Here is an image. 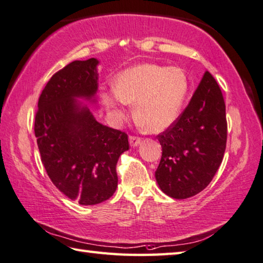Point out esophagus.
<instances>
[{
	"label": "esophagus",
	"mask_w": 263,
	"mask_h": 263,
	"mask_svg": "<svg viewBox=\"0 0 263 263\" xmlns=\"http://www.w3.org/2000/svg\"><path fill=\"white\" fill-rule=\"evenodd\" d=\"M129 143H130V146L135 148V146L139 145L141 143V139L136 136H129Z\"/></svg>",
	"instance_id": "obj_1"
}]
</instances>
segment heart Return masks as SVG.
Listing matches in <instances>:
<instances>
[{
	"label": "heart",
	"instance_id": "obj_1",
	"mask_svg": "<svg viewBox=\"0 0 263 263\" xmlns=\"http://www.w3.org/2000/svg\"><path fill=\"white\" fill-rule=\"evenodd\" d=\"M187 91V75L181 68L141 63L118 73L112 89L101 91L100 99L114 120L123 119L126 106L134 104L139 123L157 134L177 121Z\"/></svg>",
	"mask_w": 263,
	"mask_h": 263
}]
</instances>
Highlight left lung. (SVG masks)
I'll return each instance as SVG.
<instances>
[{
    "label": "left lung",
    "instance_id": "1",
    "mask_svg": "<svg viewBox=\"0 0 263 263\" xmlns=\"http://www.w3.org/2000/svg\"><path fill=\"white\" fill-rule=\"evenodd\" d=\"M227 133L222 91L205 71L186 109L157 136L163 153L155 177L162 192L183 200L203 191L223 160Z\"/></svg>",
    "mask_w": 263,
    "mask_h": 263
}]
</instances>
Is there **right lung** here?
<instances>
[{
  "mask_svg": "<svg viewBox=\"0 0 263 263\" xmlns=\"http://www.w3.org/2000/svg\"><path fill=\"white\" fill-rule=\"evenodd\" d=\"M99 61H73L54 73L41 92L34 134L41 162L54 186L82 205L108 200L118 187L117 163L128 136L98 122ZM82 99L86 103L80 101Z\"/></svg>",
  "mask_w": 263,
  "mask_h": 263,
  "instance_id": "add662e5",
  "label": "right lung"
}]
</instances>
